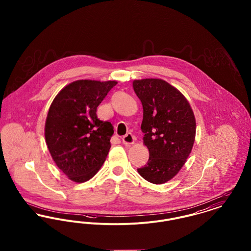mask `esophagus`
Wrapping results in <instances>:
<instances>
[{"instance_id": "1", "label": "esophagus", "mask_w": 251, "mask_h": 251, "mask_svg": "<svg viewBox=\"0 0 251 251\" xmlns=\"http://www.w3.org/2000/svg\"><path fill=\"white\" fill-rule=\"evenodd\" d=\"M135 136H133L131 133H127L122 137V142L125 146H130L131 144L134 143Z\"/></svg>"}]
</instances>
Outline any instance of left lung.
<instances>
[{
	"mask_svg": "<svg viewBox=\"0 0 251 251\" xmlns=\"http://www.w3.org/2000/svg\"><path fill=\"white\" fill-rule=\"evenodd\" d=\"M132 86L143 105L141 131L150 152L147 165L137 171L151 183H165L179 172L191 152L195 116L184 96L164 80H134Z\"/></svg>",
	"mask_w": 251,
	"mask_h": 251,
	"instance_id": "obj_1",
	"label": "left lung"
}]
</instances>
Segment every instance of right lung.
Listing matches in <instances>:
<instances>
[{"mask_svg": "<svg viewBox=\"0 0 251 251\" xmlns=\"http://www.w3.org/2000/svg\"><path fill=\"white\" fill-rule=\"evenodd\" d=\"M116 81L79 80L54 98L45 124L50 153L64 174L76 182L91 179L111 148L114 127L97 117V107Z\"/></svg>", "mask_w": 251, "mask_h": 251, "instance_id": "obj_1", "label": "right lung"}]
</instances>
